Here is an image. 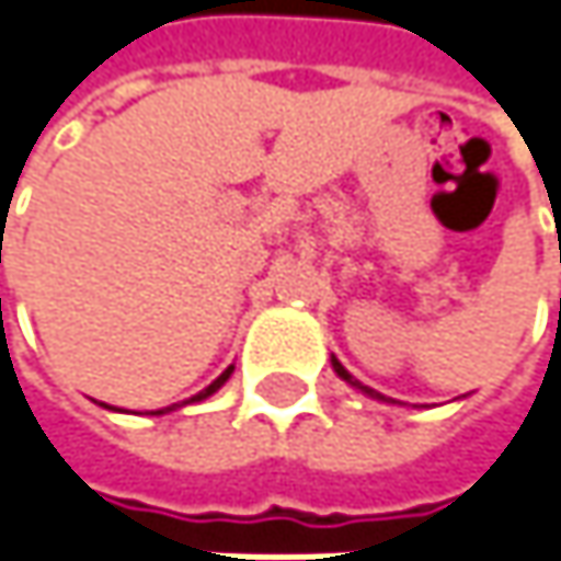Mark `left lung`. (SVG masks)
<instances>
[{"label":"left lung","mask_w":561,"mask_h":561,"mask_svg":"<svg viewBox=\"0 0 561 561\" xmlns=\"http://www.w3.org/2000/svg\"><path fill=\"white\" fill-rule=\"evenodd\" d=\"M333 369H336V373H340V376H343V379H346L350 386H359V389H363L366 396H373V399H386V396H379V392H373V389H366L363 382H356V379H353V376H350V373L343 369V363H336V359H333Z\"/></svg>","instance_id":"8db88e82"}]
</instances>
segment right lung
I'll return each instance as SVG.
<instances>
[{
	"mask_svg": "<svg viewBox=\"0 0 561 561\" xmlns=\"http://www.w3.org/2000/svg\"><path fill=\"white\" fill-rule=\"evenodd\" d=\"M231 369H234V366H231ZM231 369H225V373H221V376H218V379H215V382H211L208 389H202V392H198V396H195L192 402H202V399H208L211 392H218V389H221V386L228 382V376H231ZM156 415H162V412H156Z\"/></svg>",
	"mask_w": 561,
	"mask_h": 561,
	"instance_id": "add662e5",
	"label": "right lung"
}]
</instances>
